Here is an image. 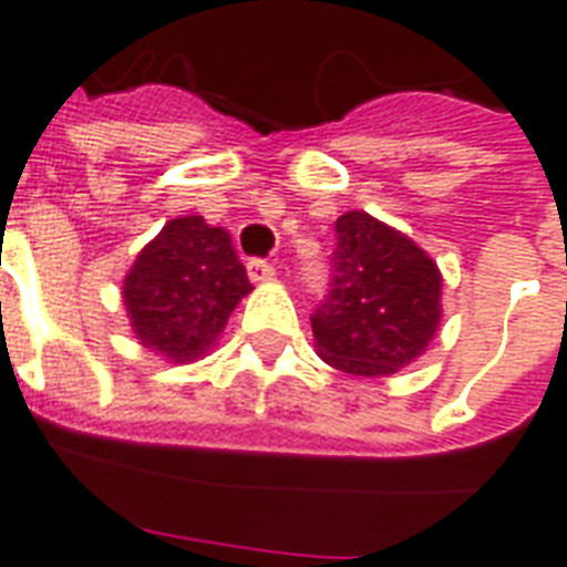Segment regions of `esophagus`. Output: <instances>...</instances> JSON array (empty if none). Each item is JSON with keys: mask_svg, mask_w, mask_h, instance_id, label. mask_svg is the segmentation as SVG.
Masks as SVG:
<instances>
[{"mask_svg": "<svg viewBox=\"0 0 567 567\" xmlns=\"http://www.w3.org/2000/svg\"><path fill=\"white\" fill-rule=\"evenodd\" d=\"M247 274L252 282H267V279H274L276 276V267L265 258H249L247 261Z\"/></svg>", "mask_w": 567, "mask_h": 567, "instance_id": "1", "label": "esophagus"}]
</instances>
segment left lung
Listing matches in <instances>:
<instances>
[{
  "label": "left lung",
  "mask_w": 567,
  "mask_h": 567,
  "mask_svg": "<svg viewBox=\"0 0 567 567\" xmlns=\"http://www.w3.org/2000/svg\"><path fill=\"white\" fill-rule=\"evenodd\" d=\"M439 302V267L417 244L371 214L338 217L327 291L311 315L323 362L353 377L400 371L435 336Z\"/></svg>",
  "instance_id": "8db88e82"
}]
</instances>
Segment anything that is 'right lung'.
Here are the masks:
<instances>
[{"instance_id":"right-lung-1","label":"right lung","mask_w":567,"mask_h":567,"mask_svg":"<svg viewBox=\"0 0 567 567\" xmlns=\"http://www.w3.org/2000/svg\"><path fill=\"white\" fill-rule=\"evenodd\" d=\"M249 291L252 285L229 231L208 226L203 217H179L137 256L123 300L144 347L173 362H194Z\"/></svg>"}]
</instances>
